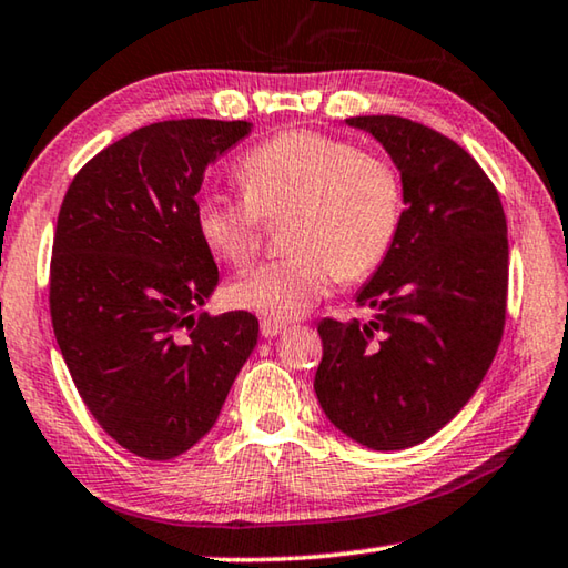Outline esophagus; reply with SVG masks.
<instances>
[{"label": "esophagus", "instance_id": "obj_1", "mask_svg": "<svg viewBox=\"0 0 568 568\" xmlns=\"http://www.w3.org/2000/svg\"><path fill=\"white\" fill-rule=\"evenodd\" d=\"M283 331H287L285 323H277V321H270V318H265L263 323H260V333H263L265 338H275V336H281Z\"/></svg>", "mask_w": 568, "mask_h": 568}]
</instances>
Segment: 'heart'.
<instances>
[{
	"instance_id": "b5f03b06",
	"label": "heart",
	"mask_w": 568,
	"mask_h": 568,
	"mask_svg": "<svg viewBox=\"0 0 568 568\" xmlns=\"http://www.w3.org/2000/svg\"><path fill=\"white\" fill-rule=\"evenodd\" d=\"M242 200L210 194L194 210L212 255L245 265L260 247V220L291 212L293 257L247 270L227 287L237 308L295 321L326 298L336 275L358 281L389 252L402 217V184L389 161L318 131H285L240 161Z\"/></svg>"
}]
</instances>
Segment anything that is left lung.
Listing matches in <instances>:
<instances>
[{
  "mask_svg": "<svg viewBox=\"0 0 568 568\" xmlns=\"http://www.w3.org/2000/svg\"><path fill=\"white\" fill-rule=\"evenodd\" d=\"M402 176L386 257L356 293L372 321L318 323L316 397L368 449L425 443L478 389L506 323L508 227L500 196L463 146L399 115H356Z\"/></svg>",
  "mask_w": 568,
  "mask_h": 568,
  "instance_id": "1",
  "label": "left lung"
}]
</instances>
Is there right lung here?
<instances>
[{
	"label": "right lung",
	"mask_w": 568,
	"mask_h": 568,
	"mask_svg": "<svg viewBox=\"0 0 568 568\" xmlns=\"http://www.w3.org/2000/svg\"><path fill=\"white\" fill-rule=\"evenodd\" d=\"M250 131L212 119L143 125L90 159L60 206L58 346L98 425L146 460L200 443L257 346L252 313H200L220 270L194 222L206 166Z\"/></svg>",
	"instance_id": "obj_1"
}]
</instances>
